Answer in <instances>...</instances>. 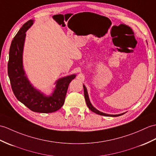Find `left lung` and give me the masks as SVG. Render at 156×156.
Listing matches in <instances>:
<instances>
[{
	"label": "left lung",
	"instance_id": "8db88e82",
	"mask_svg": "<svg viewBox=\"0 0 156 156\" xmlns=\"http://www.w3.org/2000/svg\"><path fill=\"white\" fill-rule=\"evenodd\" d=\"M83 87H84V98H85L87 106H88V108L90 110L92 111L93 112H94V113H96L97 114H99V115H105V116L116 117V116H119V115H121L124 114H117V115H110V114H107L102 113V112H101L98 110H96V108L92 106L91 103H90V100H89V98H88V92H87V90H86V88L85 87V86L83 85Z\"/></svg>",
	"mask_w": 156,
	"mask_h": 156
}]
</instances>
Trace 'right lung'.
Masks as SVG:
<instances>
[{"instance_id": "obj_1", "label": "right lung", "mask_w": 156, "mask_h": 156, "mask_svg": "<svg viewBox=\"0 0 156 156\" xmlns=\"http://www.w3.org/2000/svg\"><path fill=\"white\" fill-rule=\"evenodd\" d=\"M29 20L23 24L11 42L9 50L8 75L14 96L30 110L41 113H52L63 106L68 86L76 75L59 79L52 96H45L30 84L23 66V51L26 31L33 24Z\"/></svg>"}]
</instances>
